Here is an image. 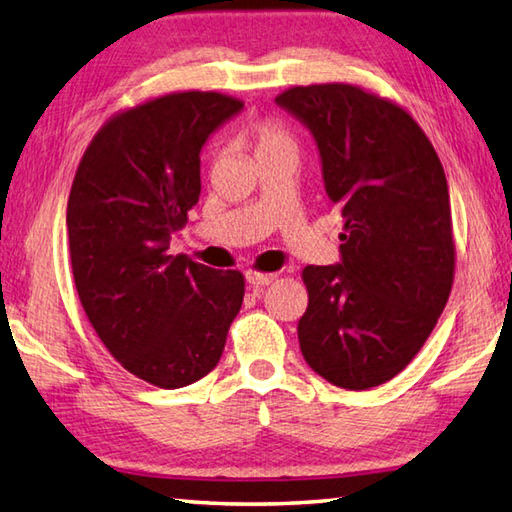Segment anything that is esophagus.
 I'll return each instance as SVG.
<instances>
[{
	"mask_svg": "<svg viewBox=\"0 0 512 512\" xmlns=\"http://www.w3.org/2000/svg\"><path fill=\"white\" fill-rule=\"evenodd\" d=\"M273 280H275L273 273H255V271H248V273H246V282H248L250 286H255V288L268 286Z\"/></svg>",
	"mask_w": 512,
	"mask_h": 512,
	"instance_id": "1",
	"label": "esophagus"
}]
</instances>
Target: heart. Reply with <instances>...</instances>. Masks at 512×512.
<instances>
[{
    "label": "heart",
    "mask_w": 512,
    "mask_h": 512,
    "mask_svg": "<svg viewBox=\"0 0 512 512\" xmlns=\"http://www.w3.org/2000/svg\"><path fill=\"white\" fill-rule=\"evenodd\" d=\"M250 136L257 145V154L271 152V150H280V147H293V138L288 136L284 127L277 123H255L250 127Z\"/></svg>",
    "instance_id": "heart-1"
}]
</instances>
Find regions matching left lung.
Masks as SVG:
<instances>
[{
  "mask_svg": "<svg viewBox=\"0 0 512 512\" xmlns=\"http://www.w3.org/2000/svg\"><path fill=\"white\" fill-rule=\"evenodd\" d=\"M275 102L311 132L345 217L340 262L302 273V356L338 387L383 385L423 347L452 288L443 165L405 109L360 87H293Z\"/></svg>",
  "mask_w": 512,
  "mask_h": 512,
  "instance_id": "8db88e82",
  "label": "left lung"
}]
</instances>
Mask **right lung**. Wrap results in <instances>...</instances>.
<instances>
[{
    "mask_svg": "<svg viewBox=\"0 0 512 512\" xmlns=\"http://www.w3.org/2000/svg\"><path fill=\"white\" fill-rule=\"evenodd\" d=\"M241 109L215 91H183L123 111L94 136L71 185L82 309L111 356L156 387L210 374L244 302L241 273L167 253L199 201L203 145Z\"/></svg>",
    "mask_w": 512,
    "mask_h": 512,
    "instance_id": "add662e5",
    "label": "right lung"
}]
</instances>
